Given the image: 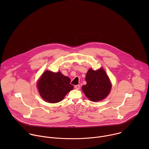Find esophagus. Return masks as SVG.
<instances>
[{"label": "esophagus", "instance_id": "obj_1", "mask_svg": "<svg viewBox=\"0 0 149 149\" xmlns=\"http://www.w3.org/2000/svg\"><path fill=\"white\" fill-rule=\"evenodd\" d=\"M75 88L76 90H79V88H80V86H79V85H76V86H75Z\"/></svg>", "mask_w": 149, "mask_h": 149}]
</instances>
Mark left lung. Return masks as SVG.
<instances>
[{
  "instance_id": "1",
  "label": "left lung",
  "mask_w": 149,
  "mask_h": 149,
  "mask_svg": "<svg viewBox=\"0 0 149 149\" xmlns=\"http://www.w3.org/2000/svg\"><path fill=\"white\" fill-rule=\"evenodd\" d=\"M86 81L87 84L84 85L82 90L86 97L92 101L97 102L104 100L111 91V81L102 68L96 71L89 69L86 76Z\"/></svg>"
}]
</instances>
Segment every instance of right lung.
Instances as JSON below:
<instances>
[{
  "label": "right lung",
  "mask_w": 149,
  "mask_h": 149,
  "mask_svg": "<svg viewBox=\"0 0 149 149\" xmlns=\"http://www.w3.org/2000/svg\"><path fill=\"white\" fill-rule=\"evenodd\" d=\"M69 77L61 72L45 71L39 78L37 87L39 93L44 100L50 103L62 101L67 94L74 88Z\"/></svg>",
  "instance_id": "add662e5"
}]
</instances>
